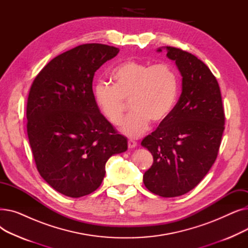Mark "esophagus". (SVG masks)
Segmentation results:
<instances>
[{"label":"esophagus","instance_id":"34e87169","mask_svg":"<svg viewBox=\"0 0 248 248\" xmlns=\"http://www.w3.org/2000/svg\"><path fill=\"white\" fill-rule=\"evenodd\" d=\"M127 145H128V148L133 149V148H136L138 146V142L135 140H128Z\"/></svg>","mask_w":248,"mask_h":248}]
</instances>
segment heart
Returning <instances> with one entry per match:
<instances>
[{
    "label": "heart",
    "mask_w": 248,
    "mask_h": 248,
    "mask_svg": "<svg viewBox=\"0 0 248 248\" xmlns=\"http://www.w3.org/2000/svg\"><path fill=\"white\" fill-rule=\"evenodd\" d=\"M112 85L99 82L94 87V98L100 112L113 125L123 123L128 109L132 114L122 131L139 137L155 124L165 122L173 111L179 93V76L168 63L152 64L126 60L111 71Z\"/></svg>",
    "instance_id": "b5f03b06"
}]
</instances>
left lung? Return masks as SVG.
I'll list each match as a JSON object with an SVG mask.
<instances>
[{
  "label": "left lung",
  "instance_id": "8db88e82",
  "mask_svg": "<svg viewBox=\"0 0 248 248\" xmlns=\"http://www.w3.org/2000/svg\"><path fill=\"white\" fill-rule=\"evenodd\" d=\"M165 48L183 77L182 93L170 116L141 140L154 159L142 180L152 193L177 197L196 187L213 166L225 114L219 84L207 65L187 51Z\"/></svg>",
  "mask_w": 248,
  "mask_h": 248
}]
</instances>
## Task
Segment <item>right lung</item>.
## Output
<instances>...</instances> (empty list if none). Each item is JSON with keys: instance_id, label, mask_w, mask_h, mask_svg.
I'll return each mask as SVG.
<instances>
[{"instance_id": "right-lung-1", "label": "right lung", "mask_w": 248, "mask_h": 248, "mask_svg": "<svg viewBox=\"0 0 248 248\" xmlns=\"http://www.w3.org/2000/svg\"><path fill=\"white\" fill-rule=\"evenodd\" d=\"M120 49L82 44L52 59L38 73L27 100V134L37 170L57 192L79 198L94 192L106 163L125 152L126 139L100 113L95 71Z\"/></svg>"}]
</instances>
